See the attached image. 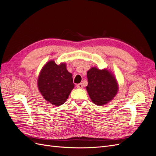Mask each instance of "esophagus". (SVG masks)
<instances>
[{
  "label": "esophagus",
  "mask_w": 156,
  "mask_h": 156,
  "mask_svg": "<svg viewBox=\"0 0 156 156\" xmlns=\"http://www.w3.org/2000/svg\"><path fill=\"white\" fill-rule=\"evenodd\" d=\"M77 88H83V84L82 83H79L77 84Z\"/></svg>",
  "instance_id": "1"
}]
</instances>
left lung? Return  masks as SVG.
I'll return each mask as SVG.
<instances>
[{"label": "left lung", "mask_w": 156, "mask_h": 156, "mask_svg": "<svg viewBox=\"0 0 156 156\" xmlns=\"http://www.w3.org/2000/svg\"><path fill=\"white\" fill-rule=\"evenodd\" d=\"M87 92L94 103L98 105L106 104L112 100L118 92L115 77L107 69L92 68L87 72Z\"/></svg>", "instance_id": "8db88e82"}]
</instances>
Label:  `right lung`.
I'll list each match as a JSON object with an SVG mask.
<instances>
[{"label": "right lung", "mask_w": 156, "mask_h": 156, "mask_svg": "<svg viewBox=\"0 0 156 156\" xmlns=\"http://www.w3.org/2000/svg\"><path fill=\"white\" fill-rule=\"evenodd\" d=\"M37 86L45 100L59 106L67 100L74 84L72 75L68 72L66 64L57 65L51 60L42 68Z\"/></svg>", "instance_id": "add662e5"}]
</instances>
